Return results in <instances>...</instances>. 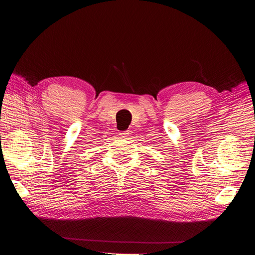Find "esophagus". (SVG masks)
Wrapping results in <instances>:
<instances>
[{
  "instance_id": "1",
  "label": "esophagus",
  "mask_w": 255,
  "mask_h": 255,
  "mask_svg": "<svg viewBox=\"0 0 255 255\" xmlns=\"http://www.w3.org/2000/svg\"><path fill=\"white\" fill-rule=\"evenodd\" d=\"M119 135H120L121 139H127V137L129 136V132L128 131H121L119 133Z\"/></svg>"
}]
</instances>
